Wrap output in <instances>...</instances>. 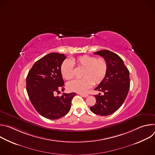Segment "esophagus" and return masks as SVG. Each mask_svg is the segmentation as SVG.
Instances as JSON below:
<instances>
[{
    "instance_id": "34e87169",
    "label": "esophagus",
    "mask_w": 155,
    "mask_h": 155,
    "mask_svg": "<svg viewBox=\"0 0 155 155\" xmlns=\"http://www.w3.org/2000/svg\"><path fill=\"white\" fill-rule=\"evenodd\" d=\"M78 94L81 96L82 97H86L88 96L87 94H84V93H78Z\"/></svg>"
}]
</instances>
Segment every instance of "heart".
<instances>
[{
  "instance_id": "heart-1",
  "label": "heart",
  "mask_w": 155,
  "mask_h": 155,
  "mask_svg": "<svg viewBox=\"0 0 155 155\" xmlns=\"http://www.w3.org/2000/svg\"><path fill=\"white\" fill-rule=\"evenodd\" d=\"M74 62L77 68L83 70L81 80L71 81L67 84V89L70 91L82 93L87 90L94 84L100 83L106 76L108 64L103 58L83 55L73 59H66L61 66L62 76L66 80H71L74 77Z\"/></svg>"
}]
</instances>
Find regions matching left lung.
<instances>
[{"mask_svg": "<svg viewBox=\"0 0 155 155\" xmlns=\"http://www.w3.org/2000/svg\"><path fill=\"white\" fill-rule=\"evenodd\" d=\"M104 58L108 64L107 74L95 90L104 95H95L96 103L90 107L91 112L101 116L114 114L122 105L130 87L129 71L122 59L116 53L104 50L94 52Z\"/></svg>", "mask_w": 155, "mask_h": 155, "instance_id": "left-lung-1", "label": "left lung"}]
</instances>
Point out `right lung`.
Masks as SVG:
<instances>
[{
  "label": "right lung",
  "instance_id": "obj_1",
  "mask_svg": "<svg viewBox=\"0 0 155 155\" xmlns=\"http://www.w3.org/2000/svg\"><path fill=\"white\" fill-rule=\"evenodd\" d=\"M66 58L64 54L51 53L43 56L33 65L26 78V90L37 112L50 120H57L69 112L75 93H55L64 91V82L61 66Z\"/></svg>",
  "mask_w": 155,
  "mask_h": 155
}]
</instances>
